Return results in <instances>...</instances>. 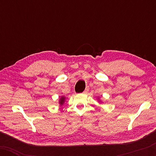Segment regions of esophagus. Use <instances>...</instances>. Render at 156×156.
Segmentation results:
<instances>
[{"instance_id":"esophagus-1","label":"esophagus","mask_w":156,"mask_h":156,"mask_svg":"<svg viewBox=\"0 0 156 156\" xmlns=\"http://www.w3.org/2000/svg\"><path fill=\"white\" fill-rule=\"evenodd\" d=\"M88 91H89V88H88V87H87V88L85 89V90L84 91V92H83V93H84V94H87V92H88Z\"/></svg>"}]
</instances>
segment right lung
<instances>
[{"instance_id": "right-lung-1", "label": "right lung", "mask_w": 156, "mask_h": 156, "mask_svg": "<svg viewBox=\"0 0 156 156\" xmlns=\"http://www.w3.org/2000/svg\"><path fill=\"white\" fill-rule=\"evenodd\" d=\"M65 97H62L60 100H59V104H63L64 102H65Z\"/></svg>"}]
</instances>
